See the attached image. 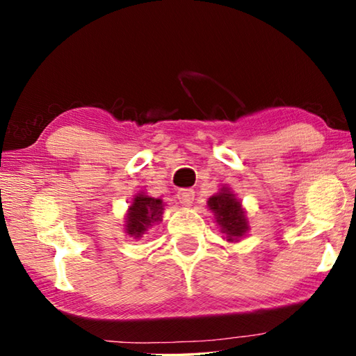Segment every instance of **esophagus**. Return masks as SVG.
<instances>
[{"label":"esophagus","mask_w":356,"mask_h":356,"mask_svg":"<svg viewBox=\"0 0 356 356\" xmlns=\"http://www.w3.org/2000/svg\"><path fill=\"white\" fill-rule=\"evenodd\" d=\"M177 200L180 201V204H184V206H191L193 201H195V191L191 188H180L177 191Z\"/></svg>","instance_id":"esophagus-1"}]
</instances>
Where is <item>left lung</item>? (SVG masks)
<instances>
[{"mask_svg":"<svg viewBox=\"0 0 356 356\" xmlns=\"http://www.w3.org/2000/svg\"><path fill=\"white\" fill-rule=\"evenodd\" d=\"M207 207L215 215V221L221 227V232L226 234L227 242H238L250 229L242 204L226 186L209 197Z\"/></svg>","mask_w":356,"mask_h":356,"instance_id":"left-lung-1","label":"left lung"}]
</instances>
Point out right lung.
<instances>
[{"label":"right lung","mask_w":356,"mask_h":356,"mask_svg":"<svg viewBox=\"0 0 356 356\" xmlns=\"http://www.w3.org/2000/svg\"><path fill=\"white\" fill-rule=\"evenodd\" d=\"M163 201L159 197H150L144 193H138L134 197V202L129 207L127 222H125V232L130 237L140 238L146 234L150 226L155 222L161 221V213H163Z\"/></svg>","instance_id":"obj_1"}]
</instances>
